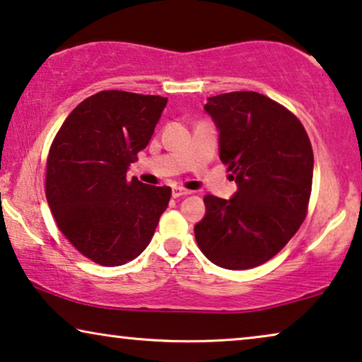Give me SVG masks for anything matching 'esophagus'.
<instances>
[{
    "mask_svg": "<svg viewBox=\"0 0 362 362\" xmlns=\"http://www.w3.org/2000/svg\"><path fill=\"white\" fill-rule=\"evenodd\" d=\"M187 194H191V191L182 189V187H173V197H175V199H177V197H181V196H187Z\"/></svg>",
    "mask_w": 362,
    "mask_h": 362,
    "instance_id": "34e87169",
    "label": "esophagus"
}]
</instances>
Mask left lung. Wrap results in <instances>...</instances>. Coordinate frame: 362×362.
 <instances>
[{
    "mask_svg": "<svg viewBox=\"0 0 362 362\" xmlns=\"http://www.w3.org/2000/svg\"><path fill=\"white\" fill-rule=\"evenodd\" d=\"M204 110L237 192L230 199L204 196L196 242L217 267L254 269L279 254L305 219L313 181L310 138L293 113L257 92L209 97Z\"/></svg>",
    "mask_w": 362,
    "mask_h": 362,
    "instance_id": "left-lung-1",
    "label": "left lung"
}]
</instances>
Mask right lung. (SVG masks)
<instances>
[{
  "instance_id": "add662e5",
  "label": "right lung",
  "mask_w": 362,
  "mask_h": 362,
  "mask_svg": "<svg viewBox=\"0 0 362 362\" xmlns=\"http://www.w3.org/2000/svg\"><path fill=\"white\" fill-rule=\"evenodd\" d=\"M168 98L103 90L69 113L49 150L46 197L59 230L95 264L118 267L150 244L171 187L127 171L155 133Z\"/></svg>"
}]
</instances>
